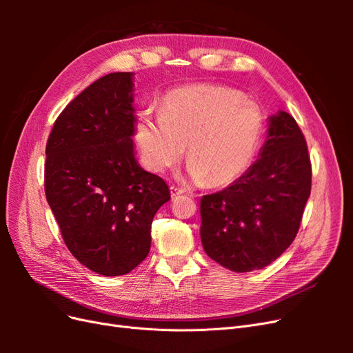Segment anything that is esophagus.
<instances>
[{"mask_svg":"<svg viewBox=\"0 0 353 353\" xmlns=\"http://www.w3.org/2000/svg\"><path fill=\"white\" fill-rule=\"evenodd\" d=\"M185 190L181 188V187H176V185H170V194H172V197H178L181 194H184Z\"/></svg>","mask_w":353,"mask_h":353,"instance_id":"esophagus-1","label":"esophagus"}]
</instances>
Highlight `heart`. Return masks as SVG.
<instances>
[{
  "mask_svg": "<svg viewBox=\"0 0 353 353\" xmlns=\"http://www.w3.org/2000/svg\"><path fill=\"white\" fill-rule=\"evenodd\" d=\"M263 114L254 101L222 85L197 83L169 91L160 114L137 116L135 138L145 166L157 174L172 169L187 145L188 176L222 187L240 178L258 152Z\"/></svg>",
  "mask_w": 353,
  "mask_h": 353,
  "instance_id": "1",
  "label": "heart"
}]
</instances>
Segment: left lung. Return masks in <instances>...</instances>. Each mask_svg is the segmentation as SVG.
Masks as SVG:
<instances>
[{
	"label": "left lung",
	"instance_id": "obj_1",
	"mask_svg": "<svg viewBox=\"0 0 353 353\" xmlns=\"http://www.w3.org/2000/svg\"><path fill=\"white\" fill-rule=\"evenodd\" d=\"M312 169L301 128L287 112L268 117L259 159L215 194L200 200L203 249L234 272L265 268L301 227Z\"/></svg>",
	"mask_w": 353,
	"mask_h": 353
}]
</instances>
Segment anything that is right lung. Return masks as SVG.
<instances>
[{"instance_id": "right-lung-1", "label": "right lung", "mask_w": 353, "mask_h": 353, "mask_svg": "<svg viewBox=\"0 0 353 353\" xmlns=\"http://www.w3.org/2000/svg\"><path fill=\"white\" fill-rule=\"evenodd\" d=\"M134 73H109L60 113L46 148V196L68 249L100 275L131 272L150 252L152 222L170 199L138 163Z\"/></svg>"}]
</instances>
